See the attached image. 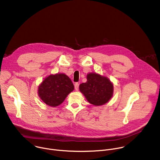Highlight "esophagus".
<instances>
[{
  "mask_svg": "<svg viewBox=\"0 0 160 160\" xmlns=\"http://www.w3.org/2000/svg\"><path fill=\"white\" fill-rule=\"evenodd\" d=\"M75 89H76V91H78V89H79V84L78 83V82H76V84H75Z\"/></svg>",
  "mask_w": 160,
  "mask_h": 160,
  "instance_id": "obj_1",
  "label": "esophagus"
}]
</instances>
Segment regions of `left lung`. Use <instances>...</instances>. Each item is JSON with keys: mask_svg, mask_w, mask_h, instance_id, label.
<instances>
[{"mask_svg": "<svg viewBox=\"0 0 160 160\" xmlns=\"http://www.w3.org/2000/svg\"><path fill=\"white\" fill-rule=\"evenodd\" d=\"M79 89L89 103L100 106L108 103L112 97L113 85L106 76L89 73L87 81L79 85Z\"/></svg>", "mask_w": 160, "mask_h": 160, "instance_id": "left-lung-1", "label": "left lung"}]
</instances>
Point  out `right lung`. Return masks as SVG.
I'll list each match as a JSON object with an SVG mask.
<instances>
[{
  "mask_svg": "<svg viewBox=\"0 0 160 160\" xmlns=\"http://www.w3.org/2000/svg\"><path fill=\"white\" fill-rule=\"evenodd\" d=\"M74 89V84L67 75L51 74L39 86L38 96L46 105L55 107L64 101Z\"/></svg>",
  "mask_w": 160,
  "mask_h": 160,
  "instance_id": "obj_1",
  "label": "right lung"
}]
</instances>
